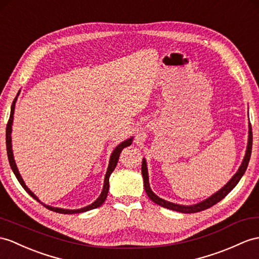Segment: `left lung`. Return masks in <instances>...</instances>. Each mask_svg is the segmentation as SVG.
Returning a JSON list of instances; mask_svg holds the SVG:
<instances>
[{
	"instance_id": "obj_1",
	"label": "left lung",
	"mask_w": 259,
	"mask_h": 259,
	"mask_svg": "<svg viewBox=\"0 0 259 259\" xmlns=\"http://www.w3.org/2000/svg\"><path fill=\"white\" fill-rule=\"evenodd\" d=\"M251 145H253V132H251V125H249V135H248L247 150H246V155L244 157V160L242 162L241 167H239V169H238V171L234 176H233V178L222 189H221L220 191H218L215 194H213L212 197H210L209 199H206L205 201H203V202H200L198 204L190 205V206H185V205H179V204H175V203H171V202H168V201L162 200L161 198L157 197V195L153 191H151L150 188H149L146 161H145V159H143V162H142V175H143V179H144L145 191H146L149 199L153 201V202H155L156 204H158V205H160L162 207H166V209H169V210H174V211L181 212V213H197V212H201V211H203V210L209 209V207L213 206L214 204H217L223 198H225L226 195H228L233 190V188H234L238 184V181L241 180L242 176L246 171V168H247L249 159H250Z\"/></svg>"
}]
</instances>
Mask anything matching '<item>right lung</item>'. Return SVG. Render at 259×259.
I'll list each match as a JSON object with an SVG mask.
<instances>
[{
    "label": "right lung",
    "mask_w": 259,
    "mask_h": 259,
    "mask_svg": "<svg viewBox=\"0 0 259 259\" xmlns=\"http://www.w3.org/2000/svg\"><path fill=\"white\" fill-rule=\"evenodd\" d=\"M16 99H14L13 103H12V108H11V114H10V118H9V122H8V125H6V150H8V157H9V161H10V166L12 168V170H13L14 175L16 176L17 180L20 181V184L22 185V187L25 189V191H26L30 197H33L35 200L38 201V202H40V201L38 200V198L36 197V195L31 192L29 189L26 187V185L24 184V181L21 177L20 172H18L17 170V167H16V163H15V160H14V157H13V151H12V140H11V133H12V123H13V114H14V109H15V102H16ZM132 144V138H130V140L125 141L123 143H121L118 145V146L114 149V151L112 153V156H111V159H110V165H109V168H108V171H106V175H105V179H104V186H103V190L102 192H101V195L97 199V201H94V202L90 205H88L85 207H82V209H79V210H65V209H59V207H53V206H49V205H45L44 203H41L44 206H46L48 210H52L54 212H57V213H62V214H77V213H82V212H85V211H89V210H92V209H96V207H99L100 205H102V203L105 201L106 197H108V192H109V178L111 174L113 172V170L115 169L116 165H117V161H118V158H119V154H121V151L125 148L130 146V145Z\"/></svg>",
    "instance_id": "1"
}]
</instances>
